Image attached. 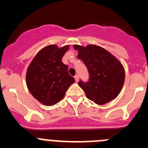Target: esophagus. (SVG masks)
<instances>
[{
	"instance_id": "obj_1",
	"label": "esophagus",
	"mask_w": 148,
	"mask_h": 148,
	"mask_svg": "<svg viewBox=\"0 0 148 148\" xmlns=\"http://www.w3.org/2000/svg\"><path fill=\"white\" fill-rule=\"evenodd\" d=\"M74 78H75V82H78V81H79V78H78V75H75V77H74Z\"/></svg>"
}]
</instances>
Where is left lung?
I'll list each match as a JSON object with an SVG mask.
<instances>
[{
    "label": "left lung",
    "instance_id": "8db88e82",
    "mask_svg": "<svg viewBox=\"0 0 148 148\" xmlns=\"http://www.w3.org/2000/svg\"><path fill=\"white\" fill-rule=\"evenodd\" d=\"M73 47L78 50V58L83 61L89 72V82H78L87 99L99 105L116 99L125 82V72L121 63L99 46L75 44Z\"/></svg>",
    "mask_w": 148,
    "mask_h": 148
}]
</instances>
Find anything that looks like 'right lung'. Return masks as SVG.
<instances>
[{
  "mask_svg": "<svg viewBox=\"0 0 148 148\" xmlns=\"http://www.w3.org/2000/svg\"><path fill=\"white\" fill-rule=\"evenodd\" d=\"M69 48V45L47 46L35 55L27 68V88L42 104L52 106L59 102L75 82L68 73V66L61 61Z\"/></svg>",
  "mask_w": 148,
  "mask_h": 148,
  "instance_id": "add662e5",
  "label": "right lung"
}]
</instances>
